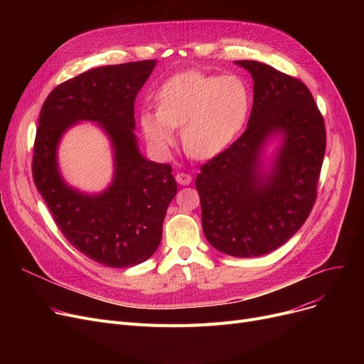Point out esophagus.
<instances>
[{
  "label": "esophagus",
  "mask_w": 364,
  "mask_h": 364,
  "mask_svg": "<svg viewBox=\"0 0 364 364\" xmlns=\"http://www.w3.org/2000/svg\"><path fill=\"white\" fill-rule=\"evenodd\" d=\"M176 180L181 186H188L190 183H192V176L187 174V172H177Z\"/></svg>",
  "instance_id": "34e87169"
}]
</instances>
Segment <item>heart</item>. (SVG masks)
<instances>
[{
  "instance_id": "b5f03b06",
  "label": "heart",
  "mask_w": 364,
  "mask_h": 364,
  "mask_svg": "<svg viewBox=\"0 0 364 364\" xmlns=\"http://www.w3.org/2000/svg\"><path fill=\"white\" fill-rule=\"evenodd\" d=\"M250 102V90L239 76L188 70L159 88L158 109H143L140 127L149 144L162 155L176 141L174 128L181 127L184 150L195 159H209L236 137Z\"/></svg>"
}]
</instances>
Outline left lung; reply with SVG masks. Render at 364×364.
<instances>
[{
  "label": "left lung",
  "mask_w": 364,
  "mask_h": 364,
  "mask_svg": "<svg viewBox=\"0 0 364 364\" xmlns=\"http://www.w3.org/2000/svg\"><path fill=\"white\" fill-rule=\"evenodd\" d=\"M254 80L246 131L202 165L196 188L202 228L215 250L232 257L269 254L288 242L309 218L317 198L326 128L304 82L255 60H236ZM282 143L265 171L262 150Z\"/></svg>",
  "instance_id": "8db88e82"
}]
</instances>
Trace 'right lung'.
<instances>
[{
  "label": "right lung",
  "instance_id": "1",
  "mask_svg": "<svg viewBox=\"0 0 364 364\" xmlns=\"http://www.w3.org/2000/svg\"><path fill=\"white\" fill-rule=\"evenodd\" d=\"M156 60L90 69L57 85L46 99L36 129L32 176L66 240L99 264L124 269L150 258L177 183L168 164L147 161L134 134V102ZM80 120L97 122L114 149L111 186L99 196L68 186L56 164L63 134Z\"/></svg>",
  "mask_w": 364,
  "mask_h": 364
}]
</instances>
